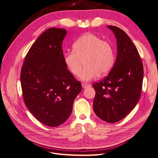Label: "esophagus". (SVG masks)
<instances>
[{"label":"esophagus","instance_id":"esophagus-1","mask_svg":"<svg viewBox=\"0 0 158 158\" xmlns=\"http://www.w3.org/2000/svg\"><path fill=\"white\" fill-rule=\"evenodd\" d=\"M81 86H82V87H83V89H86V88H87L88 87H89V86H90V85L87 84V83H81Z\"/></svg>","mask_w":158,"mask_h":158}]
</instances>
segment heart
Masks as SVG:
<instances>
[{
    "label": "heart",
    "instance_id": "obj_1",
    "mask_svg": "<svg viewBox=\"0 0 158 158\" xmlns=\"http://www.w3.org/2000/svg\"><path fill=\"white\" fill-rule=\"evenodd\" d=\"M64 62L72 75L80 76L83 62L85 68L81 80L89 81L99 75H105L112 69L115 60L112 45L90 32L80 36L72 45V52L64 54Z\"/></svg>",
    "mask_w": 158,
    "mask_h": 158
}]
</instances>
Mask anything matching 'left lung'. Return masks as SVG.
Segmentation results:
<instances>
[{
  "label": "left lung",
  "mask_w": 158,
  "mask_h": 158,
  "mask_svg": "<svg viewBox=\"0 0 158 158\" xmlns=\"http://www.w3.org/2000/svg\"><path fill=\"white\" fill-rule=\"evenodd\" d=\"M117 40L114 66L103 80L93 84L96 91L93 108L104 121L115 123L124 118L140 99L143 78L138 52L127 34L115 26H107Z\"/></svg>",
  "instance_id": "1"
}]
</instances>
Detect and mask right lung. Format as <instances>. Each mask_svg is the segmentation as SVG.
<instances>
[{
	"label": "right lung",
	"mask_w": 158,
	"mask_h": 158,
	"mask_svg": "<svg viewBox=\"0 0 158 158\" xmlns=\"http://www.w3.org/2000/svg\"><path fill=\"white\" fill-rule=\"evenodd\" d=\"M64 29L52 27L37 39L28 52L20 81L27 108L39 121L57 127L70 116L81 85L64 62Z\"/></svg>",
	"instance_id": "1"
}]
</instances>
